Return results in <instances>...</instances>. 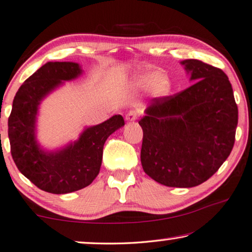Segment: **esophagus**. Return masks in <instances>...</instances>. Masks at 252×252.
<instances>
[{
	"instance_id": "obj_1",
	"label": "esophagus",
	"mask_w": 252,
	"mask_h": 252,
	"mask_svg": "<svg viewBox=\"0 0 252 252\" xmlns=\"http://www.w3.org/2000/svg\"><path fill=\"white\" fill-rule=\"evenodd\" d=\"M137 117H138V112L136 110H129L125 116L127 122H134V120L137 119Z\"/></svg>"
}]
</instances>
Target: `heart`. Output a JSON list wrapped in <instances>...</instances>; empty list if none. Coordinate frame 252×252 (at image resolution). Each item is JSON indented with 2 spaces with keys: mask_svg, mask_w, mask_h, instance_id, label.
Returning <instances> with one entry per match:
<instances>
[{
  "mask_svg": "<svg viewBox=\"0 0 252 252\" xmlns=\"http://www.w3.org/2000/svg\"><path fill=\"white\" fill-rule=\"evenodd\" d=\"M133 85L137 89H149L156 96H166L171 89L168 76L153 70H145L135 75Z\"/></svg>",
  "mask_w": 252,
  "mask_h": 252,
  "instance_id": "heart-1",
  "label": "heart"
}]
</instances>
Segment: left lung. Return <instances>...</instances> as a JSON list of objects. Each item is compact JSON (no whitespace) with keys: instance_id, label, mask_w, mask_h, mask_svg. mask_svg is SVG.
Here are the masks:
<instances>
[{"instance_id":"8db88e82","label":"left lung","mask_w":252,"mask_h":252,"mask_svg":"<svg viewBox=\"0 0 252 252\" xmlns=\"http://www.w3.org/2000/svg\"><path fill=\"white\" fill-rule=\"evenodd\" d=\"M192 85L153 97L138 124L143 129L145 174L170 188H192L210 178L231 153L238 105L225 72L200 60L183 63Z\"/></svg>"}]
</instances>
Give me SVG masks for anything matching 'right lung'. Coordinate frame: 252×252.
Here are the masks:
<instances>
[{
    "instance_id": "obj_1",
    "label": "right lung",
    "mask_w": 252,
    "mask_h": 252,
    "mask_svg": "<svg viewBox=\"0 0 252 252\" xmlns=\"http://www.w3.org/2000/svg\"><path fill=\"white\" fill-rule=\"evenodd\" d=\"M75 63H47L28 77L13 99L8 120L11 156L18 169L43 191L63 194L86 188L100 171L107 138L125 125L120 115L84 130L79 140L58 152H44L35 140L38 104L63 81L77 77Z\"/></svg>"
}]
</instances>
